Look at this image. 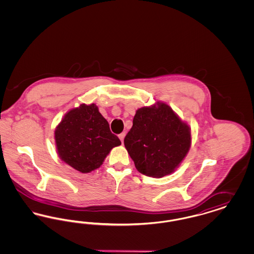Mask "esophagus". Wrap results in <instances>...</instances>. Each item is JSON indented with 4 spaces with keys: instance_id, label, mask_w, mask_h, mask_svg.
Returning a JSON list of instances; mask_svg holds the SVG:
<instances>
[{
    "instance_id": "1",
    "label": "esophagus",
    "mask_w": 254,
    "mask_h": 254,
    "mask_svg": "<svg viewBox=\"0 0 254 254\" xmlns=\"http://www.w3.org/2000/svg\"><path fill=\"white\" fill-rule=\"evenodd\" d=\"M125 137H126V133L123 132L121 134H119V138H120V140H121L122 144L124 143V139H125Z\"/></svg>"
}]
</instances>
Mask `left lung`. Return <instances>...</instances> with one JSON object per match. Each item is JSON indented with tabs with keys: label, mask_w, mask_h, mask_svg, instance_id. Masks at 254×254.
Masks as SVG:
<instances>
[{
	"label": "left lung",
	"mask_w": 254,
	"mask_h": 254,
	"mask_svg": "<svg viewBox=\"0 0 254 254\" xmlns=\"http://www.w3.org/2000/svg\"><path fill=\"white\" fill-rule=\"evenodd\" d=\"M125 146L142 174L162 178L179 168L191 145V129L168 104L136 110Z\"/></svg>",
	"instance_id": "1"
}]
</instances>
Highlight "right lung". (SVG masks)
Instances as JSON below:
<instances>
[{"mask_svg": "<svg viewBox=\"0 0 254 254\" xmlns=\"http://www.w3.org/2000/svg\"><path fill=\"white\" fill-rule=\"evenodd\" d=\"M54 140L61 160L82 173L99 169L110 150L121 145L95 104L69 109L55 127Z\"/></svg>", "mask_w": 254, "mask_h": 254, "instance_id": "add662e5", "label": "right lung"}]
</instances>
